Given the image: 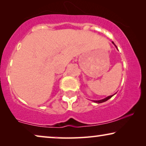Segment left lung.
<instances>
[{
  "instance_id": "obj_1",
  "label": "left lung",
  "mask_w": 146,
  "mask_h": 146,
  "mask_svg": "<svg viewBox=\"0 0 146 146\" xmlns=\"http://www.w3.org/2000/svg\"><path fill=\"white\" fill-rule=\"evenodd\" d=\"M112 43L113 44H114L115 46L116 47V48H117V46H116V45H115V44L113 43V42H112ZM113 95H114V94H113ZM113 95H111V96H108V97L105 98H104V99H102V100H94L93 102H96V103H98V104H100V103H102V102H104L107 101L108 100H109L110 98H111L112 97Z\"/></svg>"
}]
</instances>
